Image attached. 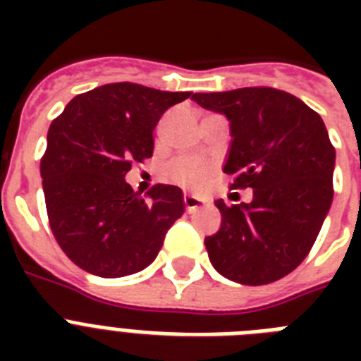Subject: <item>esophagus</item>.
Wrapping results in <instances>:
<instances>
[{
  "label": "esophagus",
  "mask_w": 361,
  "mask_h": 361,
  "mask_svg": "<svg viewBox=\"0 0 361 361\" xmlns=\"http://www.w3.org/2000/svg\"><path fill=\"white\" fill-rule=\"evenodd\" d=\"M183 202H185V208H187V212H189V214H192V212H197L198 208H202L204 204V198H200V197H195V195H185V197H183Z\"/></svg>",
  "instance_id": "1"
}]
</instances>
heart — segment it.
I'll return each instance as SVG.
<instances>
[{"mask_svg":"<svg viewBox=\"0 0 361 361\" xmlns=\"http://www.w3.org/2000/svg\"><path fill=\"white\" fill-rule=\"evenodd\" d=\"M176 178L185 183V185L197 187L200 185L206 176L209 172V164L204 159L198 157H181L178 163L174 164Z\"/></svg>","mask_w":361,"mask_h":361,"instance_id":"heart-1","label":"heart"}]
</instances>
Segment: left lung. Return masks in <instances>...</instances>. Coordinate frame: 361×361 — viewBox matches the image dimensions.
Returning a JSON list of instances; mask_svg holds the SVG:
<instances>
[{"label":"left lung","instance_id":"1","mask_svg":"<svg viewBox=\"0 0 361 361\" xmlns=\"http://www.w3.org/2000/svg\"><path fill=\"white\" fill-rule=\"evenodd\" d=\"M202 109L231 123L223 172L234 187H251L252 200L226 206L221 228L204 240L223 277L268 285L298 268L311 251L334 198L336 149L314 110L274 87L195 93Z\"/></svg>","mask_w":361,"mask_h":361}]
</instances>
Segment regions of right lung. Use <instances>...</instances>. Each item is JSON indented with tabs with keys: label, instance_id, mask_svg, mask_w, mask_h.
<instances>
[{
	"label": "right lung",
	"instance_id": "add662e5",
	"mask_svg": "<svg viewBox=\"0 0 361 361\" xmlns=\"http://www.w3.org/2000/svg\"><path fill=\"white\" fill-rule=\"evenodd\" d=\"M191 95L106 84L76 95L50 125L41 161L48 221L65 255L87 274L114 279L147 268L185 212L180 187L159 183L142 198L125 176L153 155L161 116Z\"/></svg>",
	"mask_w": 361,
	"mask_h": 361
}]
</instances>
